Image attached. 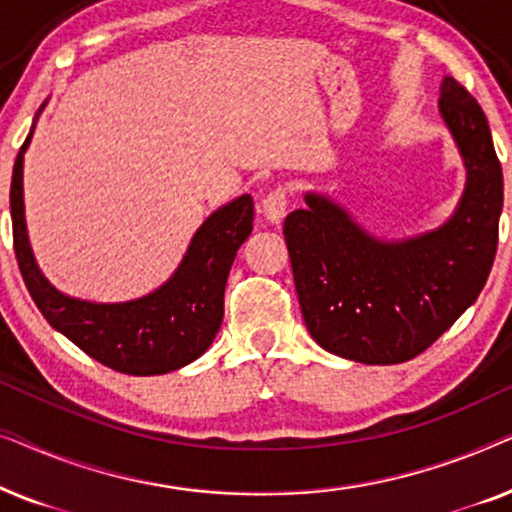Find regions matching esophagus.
Wrapping results in <instances>:
<instances>
[{
  "label": "esophagus",
  "instance_id": "obj_1",
  "mask_svg": "<svg viewBox=\"0 0 512 512\" xmlns=\"http://www.w3.org/2000/svg\"><path fill=\"white\" fill-rule=\"evenodd\" d=\"M286 207H289V191L284 186L272 188L261 202V212L270 223H279L286 216Z\"/></svg>",
  "mask_w": 512,
  "mask_h": 512
}]
</instances>
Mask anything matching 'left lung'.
<instances>
[{
    "label": "left lung",
    "instance_id": "8db88e82",
    "mask_svg": "<svg viewBox=\"0 0 512 512\" xmlns=\"http://www.w3.org/2000/svg\"><path fill=\"white\" fill-rule=\"evenodd\" d=\"M438 109L466 167L464 195L443 226L387 242L319 193H305L307 207L284 221L307 331L342 359H415L475 303L492 270L503 174L485 111L452 76L440 83Z\"/></svg>",
    "mask_w": 512,
    "mask_h": 512
}]
</instances>
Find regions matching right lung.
I'll return each mask as SVG.
<instances>
[{"mask_svg": "<svg viewBox=\"0 0 512 512\" xmlns=\"http://www.w3.org/2000/svg\"><path fill=\"white\" fill-rule=\"evenodd\" d=\"M32 135L34 125L13 165V249L27 291L48 324L95 361L125 375H165L205 354L223 321L230 265L254 228L251 195H240L216 209L195 230L174 275L149 296L125 303H90L55 289L34 261L23 202V156Z\"/></svg>", "mask_w": 512, "mask_h": 512, "instance_id": "right-lung-1", "label": "right lung"}]
</instances>
